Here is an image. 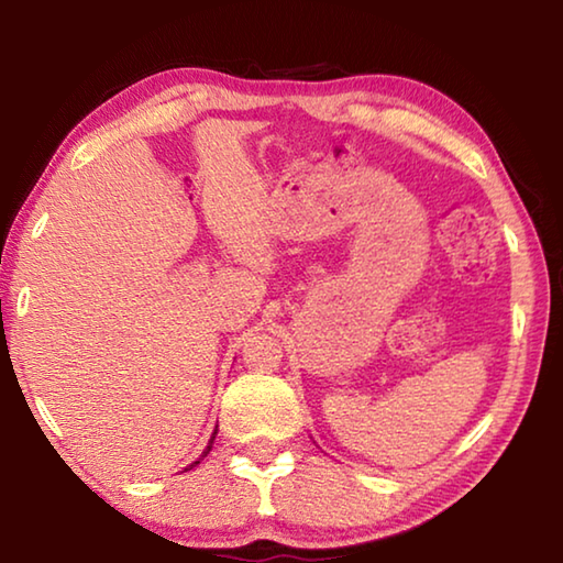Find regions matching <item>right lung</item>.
Returning <instances> with one entry per match:
<instances>
[{
	"label": "right lung",
	"mask_w": 563,
	"mask_h": 563,
	"mask_svg": "<svg viewBox=\"0 0 563 563\" xmlns=\"http://www.w3.org/2000/svg\"><path fill=\"white\" fill-rule=\"evenodd\" d=\"M213 440H216V432H213V437H211V442H208V446H206V452H203V456L208 454V452H211V444H213ZM198 462H194V464H190V466H196ZM190 466H188V470H190Z\"/></svg>",
	"instance_id": "obj_1"
}]
</instances>
